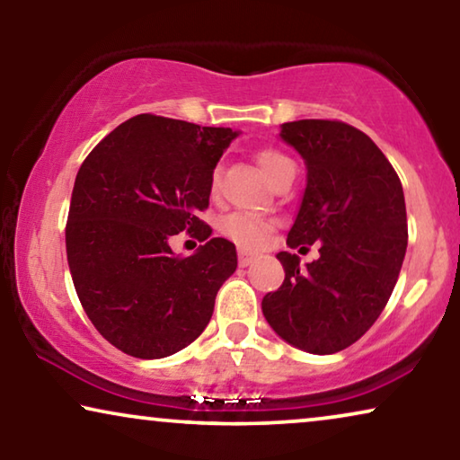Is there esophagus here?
Returning <instances> with one entry per match:
<instances>
[{
  "instance_id": "34e87169",
  "label": "esophagus",
  "mask_w": 460,
  "mask_h": 460,
  "mask_svg": "<svg viewBox=\"0 0 460 460\" xmlns=\"http://www.w3.org/2000/svg\"><path fill=\"white\" fill-rule=\"evenodd\" d=\"M255 261V255L253 253H247V251H241V253H238V263H241L243 268H247V266H251V263Z\"/></svg>"
}]
</instances>
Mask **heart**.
I'll return each mask as SVG.
<instances>
[{"label": "heart", "mask_w": 460, "mask_h": 460, "mask_svg": "<svg viewBox=\"0 0 460 460\" xmlns=\"http://www.w3.org/2000/svg\"><path fill=\"white\" fill-rule=\"evenodd\" d=\"M257 165L263 172V175L272 181L276 178V173L282 172V169L293 165L291 159H287L285 155L279 153V150H261L257 153ZM219 184V175L216 172L213 175V192L217 190ZM222 234L228 236L230 241H234L238 247L243 249H260L263 243L268 241L270 230H272V224L268 219H263L255 213H247V211H236L230 213L228 217L222 219Z\"/></svg>", "instance_id": "1"}]
</instances>
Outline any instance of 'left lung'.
<instances>
[{
    "label": "left lung",
    "mask_w": 460,
    "mask_h": 460,
    "mask_svg": "<svg viewBox=\"0 0 460 460\" xmlns=\"http://www.w3.org/2000/svg\"><path fill=\"white\" fill-rule=\"evenodd\" d=\"M280 137L307 169L287 244L320 243V257L299 268L297 255L280 251L285 282L263 297L261 312L293 348L335 354L392 297L408 244L404 190L379 146L348 123L301 119L282 125Z\"/></svg>",
    "instance_id": "left-lung-1"
}]
</instances>
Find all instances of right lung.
<instances>
[{
	"instance_id": "obj_1",
	"label": "right lung",
	"mask_w": 460,
	"mask_h": 460,
	"mask_svg": "<svg viewBox=\"0 0 460 460\" xmlns=\"http://www.w3.org/2000/svg\"><path fill=\"white\" fill-rule=\"evenodd\" d=\"M238 131L137 115L87 155L75 178L66 260L81 305L106 341L155 360L190 345L209 324L236 247L197 217L213 169ZM186 229L206 244L178 258Z\"/></svg>"
}]
</instances>
